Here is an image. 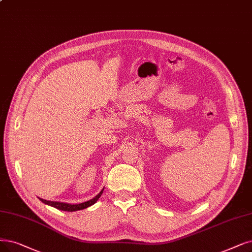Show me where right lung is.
Here are the masks:
<instances>
[{
    "instance_id": "1",
    "label": "right lung",
    "mask_w": 252,
    "mask_h": 252,
    "mask_svg": "<svg viewBox=\"0 0 252 252\" xmlns=\"http://www.w3.org/2000/svg\"><path fill=\"white\" fill-rule=\"evenodd\" d=\"M103 190L104 188L100 191V192L95 196L93 197L92 199L90 200H87V202H84V203H80V204H68V203H62V202H53V200H46V199H43V198H40L38 197L41 202L45 205H48L50 207H54L58 210H61V211H67V212H74V211H79V210H84L90 206L94 205L97 200L99 199V197L101 196V194L103 193Z\"/></svg>"
}]
</instances>
